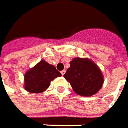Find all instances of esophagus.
<instances>
[{
  "label": "esophagus",
  "instance_id": "obj_1",
  "mask_svg": "<svg viewBox=\"0 0 128 128\" xmlns=\"http://www.w3.org/2000/svg\"><path fill=\"white\" fill-rule=\"evenodd\" d=\"M65 72H66V70H62V71H61L62 75H64Z\"/></svg>",
  "mask_w": 128,
  "mask_h": 128
}]
</instances>
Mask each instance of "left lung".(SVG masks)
<instances>
[{"label": "left lung", "mask_w": 128, "mask_h": 128, "mask_svg": "<svg viewBox=\"0 0 128 128\" xmlns=\"http://www.w3.org/2000/svg\"><path fill=\"white\" fill-rule=\"evenodd\" d=\"M79 95L90 96L102 88L104 76L95 63L88 58H75L70 62V67L64 75Z\"/></svg>", "instance_id": "obj_1"}]
</instances>
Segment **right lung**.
Listing matches in <instances>:
<instances>
[{"mask_svg":"<svg viewBox=\"0 0 128 128\" xmlns=\"http://www.w3.org/2000/svg\"><path fill=\"white\" fill-rule=\"evenodd\" d=\"M62 76L56 68L45 60H41L24 74V89L32 93L45 91L55 78Z\"/></svg>","mask_w":128,"mask_h":128,"instance_id":"add662e5","label":"right lung"}]
</instances>
